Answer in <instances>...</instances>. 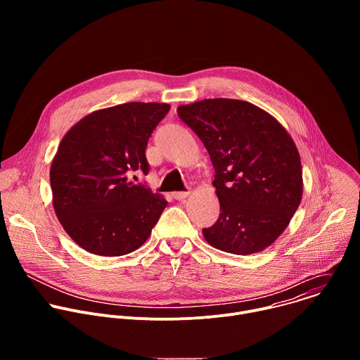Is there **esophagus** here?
<instances>
[{"label":"esophagus","instance_id":"1","mask_svg":"<svg viewBox=\"0 0 360 360\" xmlns=\"http://www.w3.org/2000/svg\"><path fill=\"white\" fill-rule=\"evenodd\" d=\"M188 195H189V192H174V193H172V196H174L176 200H182V199H185Z\"/></svg>","mask_w":360,"mask_h":360}]
</instances>
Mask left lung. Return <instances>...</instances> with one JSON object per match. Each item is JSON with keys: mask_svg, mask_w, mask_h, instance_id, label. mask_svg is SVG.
Returning <instances> with one entry per match:
<instances>
[{"mask_svg": "<svg viewBox=\"0 0 360 360\" xmlns=\"http://www.w3.org/2000/svg\"><path fill=\"white\" fill-rule=\"evenodd\" d=\"M208 149L221 214L202 229L211 246L258 253L288 228L303 193L299 150L283 125L250 102L214 98L178 107Z\"/></svg>", "mask_w": 360, "mask_h": 360, "instance_id": "8db88e82", "label": "left lung"}]
</instances>
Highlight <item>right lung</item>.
Masks as SVG:
<instances>
[{
    "label": "right lung",
    "instance_id": "1",
    "mask_svg": "<svg viewBox=\"0 0 360 360\" xmlns=\"http://www.w3.org/2000/svg\"><path fill=\"white\" fill-rule=\"evenodd\" d=\"M169 104L127 102L79 120L51 164L53 207L71 239L89 253L121 256L149 238L167 199L128 175L148 174V139Z\"/></svg>",
    "mask_w": 360,
    "mask_h": 360
}]
</instances>
